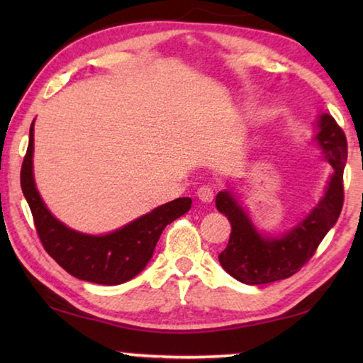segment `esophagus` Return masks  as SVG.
Segmentation results:
<instances>
[{"label": "esophagus", "mask_w": 363, "mask_h": 363, "mask_svg": "<svg viewBox=\"0 0 363 363\" xmlns=\"http://www.w3.org/2000/svg\"><path fill=\"white\" fill-rule=\"evenodd\" d=\"M196 196L203 201V203H211L213 199H214V192L211 187L208 186H201L199 190H196Z\"/></svg>", "instance_id": "obj_1"}]
</instances>
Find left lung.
Returning a JSON list of instances; mask_svg holds the SVG:
<instances>
[{
	"label": "left lung",
	"instance_id": "obj_1",
	"mask_svg": "<svg viewBox=\"0 0 363 363\" xmlns=\"http://www.w3.org/2000/svg\"><path fill=\"white\" fill-rule=\"evenodd\" d=\"M315 126L314 143L320 147L333 173L322 199L290 230L275 237L262 233L232 190L225 189L216 195L218 211L225 214L232 225L229 243L219 255V262L242 284L262 285L291 277L311 259L340 218L344 201L342 173L347 162L346 136L328 113L318 115Z\"/></svg>",
	"mask_w": 363,
	"mask_h": 363
}]
</instances>
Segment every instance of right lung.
<instances>
[{
	"mask_svg": "<svg viewBox=\"0 0 363 363\" xmlns=\"http://www.w3.org/2000/svg\"><path fill=\"white\" fill-rule=\"evenodd\" d=\"M33 125L30 126L28 149L21 171L23 196L32 210L36 232L48 255L73 277L99 285H120L143 272L164 227L186 214L189 196L168 201L130 224L104 235L70 229L48 210L36 189L33 176Z\"/></svg>",
	"mask_w": 363,
	"mask_h": 363,
	"instance_id": "obj_1",
	"label": "right lung"
}]
</instances>
